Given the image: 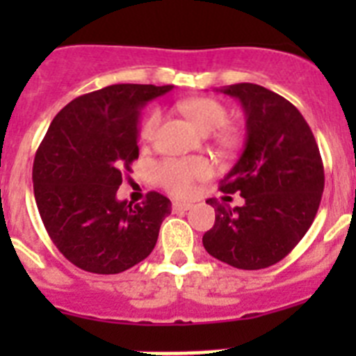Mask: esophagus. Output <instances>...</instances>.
Masks as SVG:
<instances>
[{
    "mask_svg": "<svg viewBox=\"0 0 356 356\" xmlns=\"http://www.w3.org/2000/svg\"><path fill=\"white\" fill-rule=\"evenodd\" d=\"M193 209L191 203H180V201H175L172 203V212H187V210Z\"/></svg>",
    "mask_w": 356,
    "mask_h": 356,
    "instance_id": "34e87169",
    "label": "esophagus"
}]
</instances>
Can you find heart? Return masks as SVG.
Returning <instances> with one entry per match:
<instances>
[{
	"mask_svg": "<svg viewBox=\"0 0 356 356\" xmlns=\"http://www.w3.org/2000/svg\"><path fill=\"white\" fill-rule=\"evenodd\" d=\"M180 110L201 131L210 134L222 128L228 122L229 110L225 103L213 97H193L180 103ZM162 121L160 110H151L143 119L139 127V139L143 143H151L155 139L156 130ZM222 139L232 140L234 135L222 131ZM212 175V165L203 159L194 160H165L156 168L159 181L175 196H188L193 193L197 180L209 178Z\"/></svg>",
	"mask_w": 356,
	"mask_h": 356,
	"instance_id": "1",
	"label": "heart"
}]
</instances>
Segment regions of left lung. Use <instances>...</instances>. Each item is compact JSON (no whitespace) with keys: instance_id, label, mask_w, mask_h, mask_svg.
<instances>
[{"instance_id":"1","label":"left lung","mask_w":356,"mask_h":356,"mask_svg":"<svg viewBox=\"0 0 356 356\" xmlns=\"http://www.w3.org/2000/svg\"><path fill=\"white\" fill-rule=\"evenodd\" d=\"M246 114V146L221 180L226 194L241 193L232 209L210 197L216 222L203 235L213 259L237 269H266L284 260L316 219L325 168L314 134L300 110L257 83L228 85Z\"/></svg>"}]
</instances>
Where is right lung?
Returning a JSON list of instances; mask_svg holds the SVG:
<instances>
[{"instance_id":"right-lung-1","label":"right lung","mask_w":356,"mask_h":356,"mask_svg":"<svg viewBox=\"0 0 356 356\" xmlns=\"http://www.w3.org/2000/svg\"><path fill=\"white\" fill-rule=\"evenodd\" d=\"M172 85L118 83L78 96L55 115L33 160L44 228L65 259L87 273L118 275L153 251L171 201L151 191L139 205L118 201L139 159V115Z\"/></svg>"}]
</instances>
